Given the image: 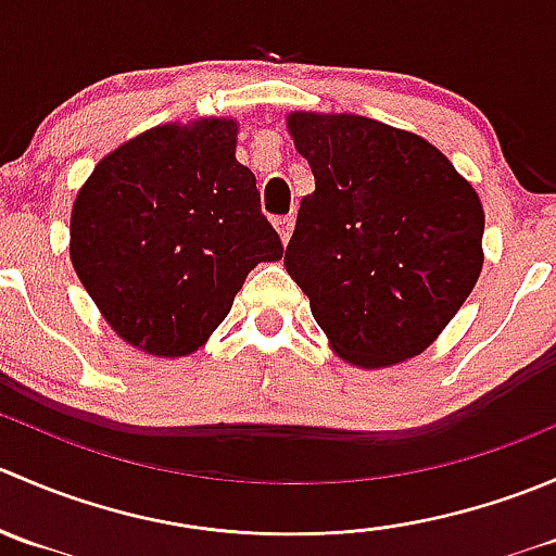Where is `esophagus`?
I'll list each match as a JSON object with an SVG mask.
<instances>
[{"label":"esophagus","mask_w":556,"mask_h":556,"mask_svg":"<svg viewBox=\"0 0 556 556\" xmlns=\"http://www.w3.org/2000/svg\"><path fill=\"white\" fill-rule=\"evenodd\" d=\"M293 226H295V220L293 217H277V220H274V228H277L279 231V239H282V244H288L290 242V233H293Z\"/></svg>","instance_id":"obj_1"}]
</instances>
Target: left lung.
Masks as SVG:
<instances>
[{
	"instance_id": "1",
	"label": "left lung",
	"mask_w": 556,
	"mask_h": 556,
	"mask_svg": "<svg viewBox=\"0 0 556 556\" xmlns=\"http://www.w3.org/2000/svg\"><path fill=\"white\" fill-rule=\"evenodd\" d=\"M309 161L285 268L344 361L382 368L428 350L481 274L484 210L439 148L361 115L293 112Z\"/></svg>"
}]
</instances>
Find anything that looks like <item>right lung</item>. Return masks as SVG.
<instances>
[{"label":"right lung","instance_id":"right-lung-1","mask_svg":"<svg viewBox=\"0 0 556 556\" xmlns=\"http://www.w3.org/2000/svg\"><path fill=\"white\" fill-rule=\"evenodd\" d=\"M70 257L110 328L155 357L199 350L247 274L279 261L237 121L150 128L97 164L72 206Z\"/></svg>","mask_w":556,"mask_h":556}]
</instances>
